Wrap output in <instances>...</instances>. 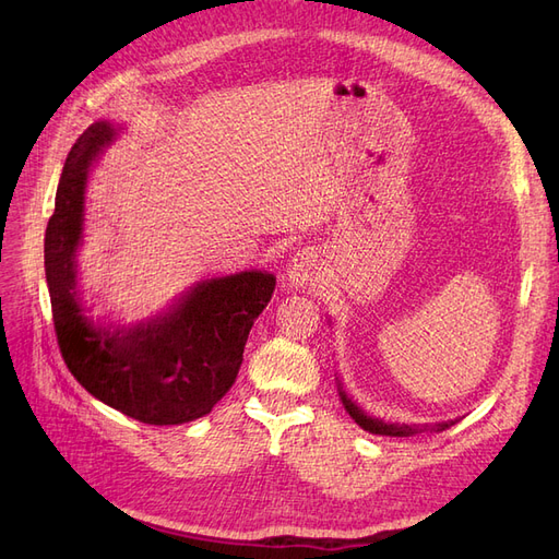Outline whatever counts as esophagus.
Masks as SVG:
<instances>
[{"label":"esophagus","instance_id":"obj_1","mask_svg":"<svg viewBox=\"0 0 559 559\" xmlns=\"http://www.w3.org/2000/svg\"><path fill=\"white\" fill-rule=\"evenodd\" d=\"M317 257L310 251H298L296 257L289 261V267H286V277H289L292 286L300 289V286H308L317 277Z\"/></svg>","mask_w":559,"mask_h":559}]
</instances>
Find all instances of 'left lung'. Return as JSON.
<instances>
[{
	"label": "left lung",
	"instance_id": "1",
	"mask_svg": "<svg viewBox=\"0 0 559 559\" xmlns=\"http://www.w3.org/2000/svg\"><path fill=\"white\" fill-rule=\"evenodd\" d=\"M341 401H343V405H345V411L349 413V417L357 421V425L361 427V429H366L368 433H380V436H415V433H421V431H445V429H450V427H454L456 421L460 419H448V421H438V425H433V427H417V425H386V421H382V419H376V417H370V415H366L357 403H354L343 389H341Z\"/></svg>",
	"mask_w": 559,
	"mask_h": 559
}]
</instances>
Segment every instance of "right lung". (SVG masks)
Segmentation results:
<instances>
[{"label": "right lung", "instance_id": "right-lung-1", "mask_svg": "<svg viewBox=\"0 0 559 559\" xmlns=\"http://www.w3.org/2000/svg\"><path fill=\"white\" fill-rule=\"evenodd\" d=\"M116 130L93 123L64 160L56 212L48 218L44 265L62 359L88 394L144 425H183L226 396L245 343L273 298L275 277L249 270L205 280L165 314L134 329H95L76 298V247L93 160Z\"/></svg>", "mask_w": 559, "mask_h": 559}]
</instances>
